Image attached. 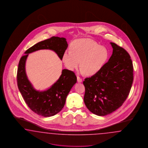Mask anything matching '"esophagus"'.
Segmentation results:
<instances>
[{
    "label": "esophagus",
    "mask_w": 148,
    "mask_h": 148,
    "mask_svg": "<svg viewBox=\"0 0 148 148\" xmlns=\"http://www.w3.org/2000/svg\"><path fill=\"white\" fill-rule=\"evenodd\" d=\"M77 82H78L79 83H81V82H82V79H81L79 76H77Z\"/></svg>",
    "instance_id": "obj_1"
}]
</instances>
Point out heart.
<instances>
[{
    "label": "heart",
    "mask_w": 148,
    "mask_h": 148,
    "mask_svg": "<svg viewBox=\"0 0 148 148\" xmlns=\"http://www.w3.org/2000/svg\"><path fill=\"white\" fill-rule=\"evenodd\" d=\"M70 50L64 51L62 61L69 71H74L79 66L81 72L93 75L99 72L106 62L108 51L105 47L90 39H79L71 45Z\"/></svg>",
    "instance_id": "obj_1"
}]
</instances>
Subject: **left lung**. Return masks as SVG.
Instances as JSON below:
<instances>
[{
	"label": "left lung",
	"mask_w": 148,
	"mask_h": 148,
	"mask_svg": "<svg viewBox=\"0 0 148 148\" xmlns=\"http://www.w3.org/2000/svg\"><path fill=\"white\" fill-rule=\"evenodd\" d=\"M108 61L94 75L86 78L84 98L88 110L99 116L115 111L125 101L134 79L133 64L130 55L114 43Z\"/></svg>",
	"instance_id": "8db88e82"
}]
</instances>
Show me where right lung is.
<instances>
[{
    "mask_svg": "<svg viewBox=\"0 0 148 148\" xmlns=\"http://www.w3.org/2000/svg\"><path fill=\"white\" fill-rule=\"evenodd\" d=\"M68 45L65 38L52 37L27 50L19 62L17 75L18 89L29 108L41 116H53L61 111L68 94L76 83L77 78L74 72L64 69L58 80L49 88L44 90H36L27 76V58L29 54L37 50L49 49L54 51L62 60L63 54Z\"/></svg>",
    "mask_w": 148,
    "mask_h": 148,
    "instance_id": "right-lung-1",
    "label": "right lung"
}]
</instances>
